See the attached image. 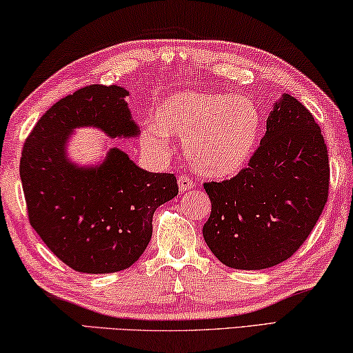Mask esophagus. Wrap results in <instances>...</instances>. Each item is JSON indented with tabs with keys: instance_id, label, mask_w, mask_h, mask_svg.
<instances>
[{
	"instance_id": "34e87169",
	"label": "esophagus",
	"mask_w": 353,
	"mask_h": 353,
	"mask_svg": "<svg viewBox=\"0 0 353 353\" xmlns=\"http://www.w3.org/2000/svg\"><path fill=\"white\" fill-rule=\"evenodd\" d=\"M178 188H180L181 192H186V190L192 189V188H194L192 178H189V176H186V175L178 176Z\"/></svg>"
}]
</instances>
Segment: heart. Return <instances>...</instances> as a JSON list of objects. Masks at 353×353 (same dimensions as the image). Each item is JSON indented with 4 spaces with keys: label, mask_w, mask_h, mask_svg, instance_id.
<instances>
[{
    "label": "heart",
    "mask_w": 353,
    "mask_h": 353,
    "mask_svg": "<svg viewBox=\"0 0 353 353\" xmlns=\"http://www.w3.org/2000/svg\"><path fill=\"white\" fill-rule=\"evenodd\" d=\"M156 125L142 132L150 154L169 158L170 136L183 137L194 170L210 178L236 175L255 152L261 112L247 97L221 92H175L154 109Z\"/></svg>",
    "instance_id": "obj_1"
}]
</instances>
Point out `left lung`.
Here are the masks:
<instances>
[{
  "label": "left lung",
  "mask_w": 353,
  "mask_h": 353,
  "mask_svg": "<svg viewBox=\"0 0 353 353\" xmlns=\"http://www.w3.org/2000/svg\"><path fill=\"white\" fill-rule=\"evenodd\" d=\"M327 145L311 112L283 94L248 165L221 183H205L210 250L225 265L259 270L286 261L314 228L328 197Z\"/></svg>",
  "instance_id": "left-lung-1"
}]
</instances>
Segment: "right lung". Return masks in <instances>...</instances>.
Listing matches in <instances>:
<instances>
[{"instance_id": "1", "label": "right lung", "mask_w": 353, "mask_h": 353, "mask_svg": "<svg viewBox=\"0 0 353 353\" xmlns=\"http://www.w3.org/2000/svg\"><path fill=\"white\" fill-rule=\"evenodd\" d=\"M130 95L120 85H88L51 106L28 136L20 178L28 216L46 247L83 274L128 269L148 245L156 208L178 195L173 173L141 169L117 147L97 165L67 156L72 132L94 126L114 137H137Z\"/></svg>"}]
</instances>
